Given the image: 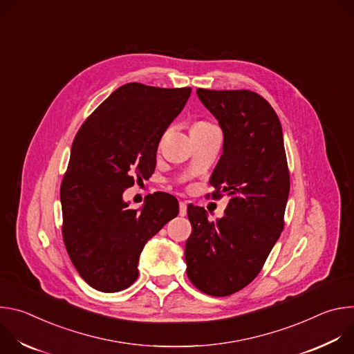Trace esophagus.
I'll list each match as a JSON object with an SVG mask.
<instances>
[{
	"label": "esophagus",
	"mask_w": 354,
	"mask_h": 354,
	"mask_svg": "<svg viewBox=\"0 0 354 354\" xmlns=\"http://www.w3.org/2000/svg\"><path fill=\"white\" fill-rule=\"evenodd\" d=\"M186 213H187V205L185 203V201H180V203H179V216L185 217Z\"/></svg>",
	"instance_id": "esophagus-1"
}]
</instances>
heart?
I'll return each mask as SVG.
<instances>
[{"instance_id": "obj_1", "label": "heart", "mask_w": 354, "mask_h": 354, "mask_svg": "<svg viewBox=\"0 0 354 354\" xmlns=\"http://www.w3.org/2000/svg\"><path fill=\"white\" fill-rule=\"evenodd\" d=\"M213 127H216V126H213V124H212V123H209V122H196V123H193V126H192L190 131H196V130H207V129H213Z\"/></svg>"}]
</instances>
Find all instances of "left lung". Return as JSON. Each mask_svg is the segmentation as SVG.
<instances>
[{
  "label": "left lung",
  "mask_w": 354,
  "mask_h": 354,
  "mask_svg": "<svg viewBox=\"0 0 354 354\" xmlns=\"http://www.w3.org/2000/svg\"><path fill=\"white\" fill-rule=\"evenodd\" d=\"M196 92L223 130V156L210 183L216 196L230 200L216 223L203 207L187 206L186 272L200 291L224 297L258 276L277 242L290 175L281 124L268 100L245 89Z\"/></svg>",
  "instance_id": "obj_1"
}]
</instances>
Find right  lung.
Listing matches in <instances>:
<instances>
[{
	"label": "right lung",
	"mask_w": 354,
	"mask_h": 354,
	"mask_svg": "<svg viewBox=\"0 0 354 354\" xmlns=\"http://www.w3.org/2000/svg\"><path fill=\"white\" fill-rule=\"evenodd\" d=\"M190 88L119 86L78 130L60 200L63 238L80 276L95 290L116 292L138 276L147 241L179 213L178 200L154 193L137 209L123 193L156 169L160 140L182 112Z\"/></svg>",
	"instance_id": "1"
}]
</instances>
